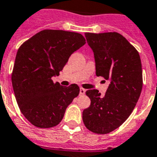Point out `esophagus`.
<instances>
[{"label": "esophagus", "instance_id": "34e87169", "mask_svg": "<svg viewBox=\"0 0 157 157\" xmlns=\"http://www.w3.org/2000/svg\"><path fill=\"white\" fill-rule=\"evenodd\" d=\"M86 94V90L83 88H80V95H84Z\"/></svg>", "mask_w": 157, "mask_h": 157}]
</instances>
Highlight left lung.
Instances as JSON below:
<instances>
[{
  "label": "left lung",
  "mask_w": 157,
  "mask_h": 157,
  "mask_svg": "<svg viewBox=\"0 0 157 157\" xmlns=\"http://www.w3.org/2000/svg\"><path fill=\"white\" fill-rule=\"evenodd\" d=\"M95 60L96 76L109 81L105 95L89 90L90 106L83 111L86 127L108 134L124 123L134 110L143 88V71L137 50L117 33H85Z\"/></svg>",
  "instance_id": "1"
}]
</instances>
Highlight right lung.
<instances>
[{
    "instance_id": "right-lung-1",
    "label": "right lung",
    "mask_w": 157,
    "mask_h": 157,
    "mask_svg": "<svg viewBox=\"0 0 157 157\" xmlns=\"http://www.w3.org/2000/svg\"><path fill=\"white\" fill-rule=\"evenodd\" d=\"M86 44L80 33L43 30L18 50L12 86L19 109L28 121L39 128H51L63 118L67 107L80 93L76 84L68 87L54 83L69 57Z\"/></svg>"
}]
</instances>
